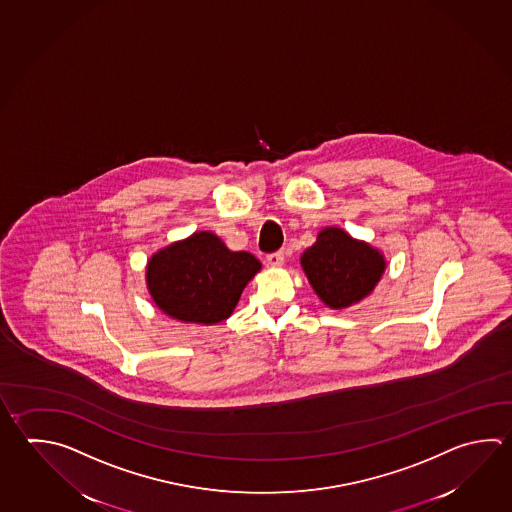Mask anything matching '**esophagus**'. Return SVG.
Wrapping results in <instances>:
<instances>
[{
  "label": "esophagus",
  "instance_id": "esophagus-1",
  "mask_svg": "<svg viewBox=\"0 0 512 512\" xmlns=\"http://www.w3.org/2000/svg\"><path fill=\"white\" fill-rule=\"evenodd\" d=\"M268 264L270 266H273V268H280L282 264H284V251H275V253H271V255H268Z\"/></svg>",
  "mask_w": 512,
  "mask_h": 512
}]
</instances>
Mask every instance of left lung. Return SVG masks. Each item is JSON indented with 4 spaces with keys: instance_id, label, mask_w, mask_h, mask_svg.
<instances>
[{
    "instance_id": "left-lung-1",
    "label": "left lung",
    "mask_w": 512,
    "mask_h": 512,
    "mask_svg": "<svg viewBox=\"0 0 512 512\" xmlns=\"http://www.w3.org/2000/svg\"><path fill=\"white\" fill-rule=\"evenodd\" d=\"M300 264L320 300L333 309L349 308L367 297L386 270L380 251L342 228H324L302 253Z\"/></svg>"
}]
</instances>
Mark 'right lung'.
<instances>
[{"mask_svg": "<svg viewBox=\"0 0 512 512\" xmlns=\"http://www.w3.org/2000/svg\"><path fill=\"white\" fill-rule=\"evenodd\" d=\"M261 262L230 251L212 232H195L152 255L146 286L155 306L172 319L217 324L228 319Z\"/></svg>", "mask_w": 512, "mask_h": 512, "instance_id": "obj_1", "label": "right lung"}]
</instances>
